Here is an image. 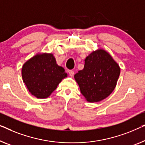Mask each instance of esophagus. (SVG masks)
Listing matches in <instances>:
<instances>
[{
    "instance_id": "obj_1",
    "label": "esophagus",
    "mask_w": 145,
    "mask_h": 145,
    "mask_svg": "<svg viewBox=\"0 0 145 145\" xmlns=\"http://www.w3.org/2000/svg\"><path fill=\"white\" fill-rule=\"evenodd\" d=\"M69 76H74V71H69Z\"/></svg>"
}]
</instances>
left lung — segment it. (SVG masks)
I'll return each mask as SVG.
<instances>
[{
    "mask_svg": "<svg viewBox=\"0 0 145 145\" xmlns=\"http://www.w3.org/2000/svg\"><path fill=\"white\" fill-rule=\"evenodd\" d=\"M84 61V67L74 74V79L88 101H101L114 91L120 68L112 56L103 49L91 52Z\"/></svg>",
    "mask_w": 145,
    "mask_h": 145,
    "instance_id": "8db88e82",
    "label": "left lung"
}]
</instances>
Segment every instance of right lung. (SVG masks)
<instances>
[{"label":"right lung","instance_id":"add662e5","mask_svg":"<svg viewBox=\"0 0 145 145\" xmlns=\"http://www.w3.org/2000/svg\"><path fill=\"white\" fill-rule=\"evenodd\" d=\"M22 76L29 92L39 99L49 97L67 74L52 54H38L25 63Z\"/></svg>","mask_w":145,"mask_h":145}]
</instances>
